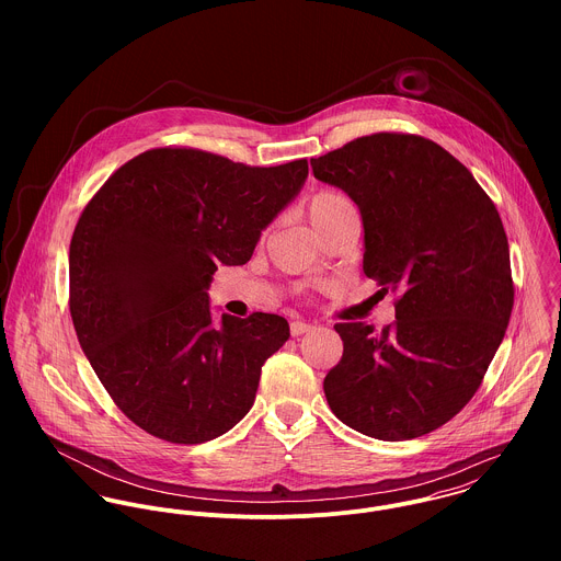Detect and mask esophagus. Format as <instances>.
I'll use <instances>...</instances> for the list:
<instances>
[{"label":"esophagus","instance_id":"obj_1","mask_svg":"<svg viewBox=\"0 0 561 561\" xmlns=\"http://www.w3.org/2000/svg\"><path fill=\"white\" fill-rule=\"evenodd\" d=\"M289 330H291V334H294V336H300V334H305V332H311V330H313V325H311V323H307V321L294 320L289 323Z\"/></svg>","mask_w":561,"mask_h":561}]
</instances>
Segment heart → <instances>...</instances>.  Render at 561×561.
Listing matches in <instances>:
<instances>
[{"label":"heart","instance_id":"1","mask_svg":"<svg viewBox=\"0 0 561 561\" xmlns=\"http://www.w3.org/2000/svg\"><path fill=\"white\" fill-rule=\"evenodd\" d=\"M354 209L352 201L341 194V192H320L316 194L309 205H307V214H309V220L316 229H320L321 225H325L328 220H332L334 216L343 214V211H350Z\"/></svg>","mask_w":561,"mask_h":561}]
</instances>
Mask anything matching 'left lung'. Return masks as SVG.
<instances>
[{
	"label": "left lung",
	"mask_w": 561,
	"mask_h": 561,
	"mask_svg": "<svg viewBox=\"0 0 561 561\" xmlns=\"http://www.w3.org/2000/svg\"><path fill=\"white\" fill-rule=\"evenodd\" d=\"M311 165L360 211L363 272L400 294L382 332L334 325L343 356L323 380L328 405L371 438L430 434L476 396L512 316L499 211L467 165L421 136L356 138Z\"/></svg>",
	"instance_id": "1"
}]
</instances>
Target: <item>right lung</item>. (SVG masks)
Listing matches in <instances>:
<instances>
[{
  "label": "right lung",
  "mask_w": 561,
  "mask_h": 561,
  "mask_svg": "<svg viewBox=\"0 0 561 561\" xmlns=\"http://www.w3.org/2000/svg\"><path fill=\"white\" fill-rule=\"evenodd\" d=\"M307 176V160L259 168L153 149L85 205L69 250L71 318L96 378L145 432L198 445L252 408L289 323L272 313L214 321L207 289L218 265L250 261Z\"/></svg>",
  "instance_id": "right-lung-1"
}]
</instances>
